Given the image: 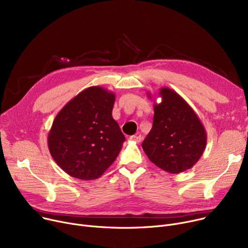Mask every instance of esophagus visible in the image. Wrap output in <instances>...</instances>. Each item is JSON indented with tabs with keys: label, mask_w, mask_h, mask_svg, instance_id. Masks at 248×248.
<instances>
[{
	"label": "esophagus",
	"mask_w": 248,
	"mask_h": 248,
	"mask_svg": "<svg viewBox=\"0 0 248 248\" xmlns=\"http://www.w3.org/2000/svg\"><path fill=\"white\" fill-rule=\"evenodd\" d=\"M130 140H134V141H137V142H140L141 141V136H131L129 138Z\"/></svg>",
	"instance_id": "1"
}]
</instances>
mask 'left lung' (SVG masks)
Wrapping results in <instances>:
<instances>
[{"label": "left lung", "instance_id": "8db88e82", "mask_svg": "<svg viewBox=\"0 0 248 248\" xmlns=\"http://www.w3.org/2000/svg\"><path fill=\"white\" fill-rule=\"evenodd\" d=\"M158 94L161 103L154 105V124L142 148L159 169L170 173L183 172L202 155L206 131L192 108L176 92L161 88Z\"/></svg>", "mask_w": 248, "mask_h": 248}]
</instances>
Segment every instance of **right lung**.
I'll use <instances>...</instances> for the list:
<instances>
[{"instance_id":"obj_1","label":"right lung","mask_w":248,"mask_h":248,"mask_svg":"<svg viewBox=\"0 0 248 248\" xmlns=\"http://www.w3.org/2000/svg\"><path fill=\"white\" fill-rule=\"evenodd\" d=\"M114 101L112 92L90 87L56 115L47 145L58 166L69 175L96 179L119 155L125 138L111 115Z\"/></svg>"}]
</instances>
